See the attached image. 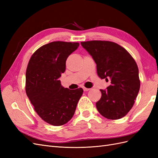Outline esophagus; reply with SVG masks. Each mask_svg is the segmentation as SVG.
I'll use <instances>...</instances> for the list:
<instances>
[{"instance_id":"esophagus-1","label":"esophagus","mask_w":158,"mask_h":158,"mask_svg":"<svg viewBox=\"0 0 158 158\" xmlns=\"http://www.w3.org/2000/svg\"><path fill=\"white\" fill-rule=\"evenodd\" d=\"M83 89H84V92H86V91H89V88H87L83 87Z\"/></svg>"}]
</instances>
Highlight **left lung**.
Here are the masks:
<instances>
[{
  "label": "left lung",
  "instance_id": "1",
  "mask_svg": "<svg viewBox=\"0 0 158 158\" xmlns=\"http://www.w3.org/2000/svg\"><path fill=\"white\" fill-rule=\"evenodd\" d=\"M81 45L92 56L97 73L102 79L111 78L96 107L102 116L111 120L121 118L132 109L140 86L138 68L131 54L123 47L109 41H89Z\"/></svg>",
  "mask_w": 158,
  "mask_h": 158
}]
</instances>
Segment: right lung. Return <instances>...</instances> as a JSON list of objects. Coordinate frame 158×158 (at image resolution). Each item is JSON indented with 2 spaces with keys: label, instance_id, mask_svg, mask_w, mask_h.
Listing matches in <instances>:
<instances>
[{
  "label": "right lung",
  "instance_id": "add662e5",
  "mask_svg": "<svg viewBox=\"0 0 158 158\" xmlns=\"http://www.w3.org/2000/svg\"><path fill=\"white\" fill-rule=\"evenodd\" d=\"M78 43L53 41L40 47L31 55L26 73V92L35 112L45 122L63 125L73 117L82 88H64L59 78L66 60Z\"/></svg>",
  "mask_w": 158,
  "mask_h": 158
}]
</instances>
